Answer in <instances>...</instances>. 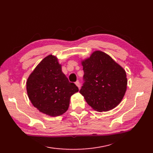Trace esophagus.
<instances>
[{
	"instance_id": "1",
	"label": "esophagus",
	"mask_w": 153,
	"mask_h": 153,
	"mask_svg": "<svg viewBox=\"0 0 153 153\" xmlns=\"http://www.w3.org/2000/svg\"><path fill=\"white\" fill-rule=\"evenodd\" d=\"M75 84L76 85L77 87L78 88H79V89H80V83H79V82L78 81H77L76 82V83H75Z\"/></svg>"
}]
</instances>
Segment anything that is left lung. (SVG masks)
Returning <instances> with one entry per match:
<instances>
[{
	"mask_svg": "<svg viewBox=\"0 0 153 153\" xmlns=\"http://www.w3.org/2000/svg\"><path fill=\"white\" fill-rule=\"evenodd\" d=\"M84 83L79 91L87 103L102 112L115 108L127 89L126 72L120 65L103 52L96 51L82 61Z\"/></svg>",
	"mask_w": 153,
	"mask_h": 153,
	"instance_id": "8db88e82",
	"label": "left lung"
}]
</instances>
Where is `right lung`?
Masks as SVG:
<instances>
[{"label": "right lung", "mask_w": 153, "mask_h": 153, "mask_svg": "<svg viewBox=\"0 0 153 153\" xmlns=\"http://www.w3.org/2000/svg\"><path fill=\"white\" fill-rule=\"evenodd\" d=\"M26 90L33 106L50 116L64 114L68 108L70 97L79 91L62 72L61 65L52 55L43 59L30 74Z\"/></svg>", "instance_id": "1"}]
</instances>
